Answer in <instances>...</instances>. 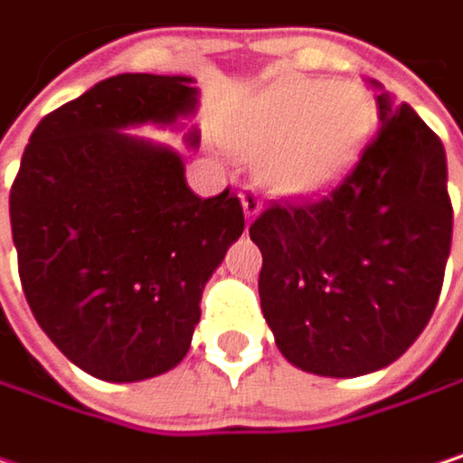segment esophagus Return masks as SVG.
I'll list each match as a JSON object with an SVG mask.
<instances>
[{
  "label": "esophagus",
  "mask_w": 463,
  "mask_h": 463,
  "mask_svg": "<svg viewBox=\"0 0 463 463\" xmlns=\"http://www.w3.org/2000/svg\"><path fill=\"white\" fill-rule=\"evenodd\" d=\"M240 199H242V210H245V221L250 223L259 213H261V207H264V202H261V196H259V191L256 188H245L242 194H240Z\"/></svg>",
  "instance_id": "1"
}]
</instances>
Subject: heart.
Instances as JSON below:
<instances>
[{
    "mask_svg": "<svg viewBox=\"0 0 463 463\" xmlns=\"http://www.w3.org/2000/svg\"><path fill=\"white\" fill-rule=\"evenodd\" d=\"M374 131V102L355 83L286 75L269 83L226 126V142L261 158V177L288 196L335 185Z\"/></svg>",
    "mask_w": 463,
    "mask_h": 463,
    "instance_id": "heart-1",
    "label": "heart"
}]
</instances>
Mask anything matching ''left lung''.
<instances>
[{"label":"left lung","instance_id":"obj_1","mask_svg":"<svg viewBox=\"0 0 463 463\" xmlns=\"http://www.w3.org/2000/svg\"><path fill=\"white\" fill-rule=\"evenodd\" d=\"M377 110V137L326 196L269 204L250 223L275 343L294 366L324 377L377 372L412 345L437 307L450 256L439 137L385 91Z\"/></svg>","mask_w":463,"mask_h":463}]
</instances>
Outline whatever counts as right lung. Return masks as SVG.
Returning <instances> with one entry per match:
<instances>
[{
	"label": "right lung",
	"instance_id": "add662e5",
	"mask_svg": "<svg viewBox=\"0 0 463 463\" xmlns=\"http://www.w3.org/2000/svg\"><path fill=\"white\" fill-rule=\"evenodd\" d=\"M196 94L185 75L97 83L37 123L10 188L18 275L40 329L108 383L183 361L204 283L245 229L229 188L199 199L172 147L123 131L188 118Z\"/></svg>",
	"mask_w": 463,
	"mask_h": 463
}]
</instances>
